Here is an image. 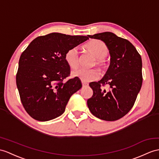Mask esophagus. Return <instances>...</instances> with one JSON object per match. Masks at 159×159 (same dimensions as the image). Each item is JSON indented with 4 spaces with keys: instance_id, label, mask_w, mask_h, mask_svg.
<instances>
[{
    "instance_id": "34e87169",
    "label": "esophagus",
    "mask_w": 159,
    "mask_h": 159,
    "mask_svg": "<svg viewBox=\"0 0 159 159\" xmlns=\"http://www.w3.org/2000/svg\"><path fill=\"white\" fill-rule=\"evenodd\" d=\"M82 86L83 87H87V86H88V84L86 83V82H82Z\"/></svg>"
}]
</instances>
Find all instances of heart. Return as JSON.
Instances as JSON below:
<instances>
[{
    "label": "heart",
    "instance_id": "heart-1",
    "mask_svg": "<svg viewBox=\"0 0 159 159\" xmlns=\"http://www.w3.org/2000/svg\"><path fill=\"white\" fill-rule=\"evenodd\" d=\"M84 48L96 58L94 65H97L100 70L106 69L108 65L106 57L109 54V48L104 42L100 40H92L85 45ZM65 60L71 68L75 69L78 67L80 63V55L78 48L77 47L69 48L65 52ZM71 75L84 82H88L98 79L99 73L95 69H85L80 68L72 71Z\"/></svg>",
    "mask_w": 159,
    "mask_h": 159
}]
</instances>
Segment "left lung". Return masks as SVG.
I'll return each instance as SVG.
<instances>
[{"label": "left lung", "mask_w": 159, "mask_h": 159, "mask_svg": "<svg viewBox=\"0 0 159 159\" xmlns=\"http://www.w3.org/2000/svg\"><path fill=\"white\" fill-rule=\"evenodd\" d=\"M103 41L109 48L111 63L106 74L89 86L93 95L87 101L92 115L104 121H116L131 109L142 84V62L135 46L124 38L106 32L88 36ZM106 84L110 90H103Z\"/></svg>", "instance_id": "obj_1"}]
</instances>
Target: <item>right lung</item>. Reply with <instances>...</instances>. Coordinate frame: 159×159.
I'll list each match as a JSON object with an SVG mask.
<instances>
[{
    "mask_svg": "<svg viewBox=\"0 0 159 159\" xmlns=\"http://www.w3.org/2000/svg\"><path fill=\"white\" fill-rule=\"evenodd\" d=\"M88 39L51 33L35 38L22 52L16 84L23 106L33 119L46 121L59 117L71 95L82 88L75 77L63 82L70 75L65 55Z\"/></svg>",
    "mask_w": 159,
    "mask_h": 159,
    "instance_id": "add662e5",
    "label": "right lung"
}]
</instances>
